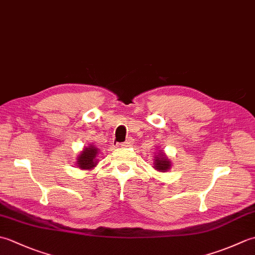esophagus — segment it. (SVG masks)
<instances>
[{
  "instance_id": "34e87169",
  "label": "esophagus",
  "mask_w": 255,
  "mask_h": 255,
  "mask_svg": "<svg viewBox=\"0 0 255 255\" xmlns=\"http://www.w3.org/2000/svg\"><path fill=\"white\" fill-rule=\"evenodd\" d=\"M131 144H132V140L131 139H128L125 142L119 143V147H121V148H126V147H129V145H131Z\"/></svg>"
}]
</instances>
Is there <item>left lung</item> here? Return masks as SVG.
Returning <instances> with one entry per match:
<instances>
[{
  "mask_svg": "<svg viewBox=\"0 0 255 255\" xmlns=\"http://www.w3.org/2000/svg\"><path fill=\"white\" fill-rule=\"evenodd\" d=\"M172 166L171 160L167 158L163 150H158V154L154 155L153 159V169L159 172L170 171Z\"/></svg>",
  "mask_w": 255,
  "mask_h": 255,
  "instance_id": "left-lung-1",
  "label": "left lung"
}]
</instances>
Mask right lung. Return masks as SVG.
Instances as JSON below:
<instances>
[{"mask_svg":"<svg viewBox=\"0 0 255 255\" xmlns=\"http://www.w3.org/2000/svg\"><path fill=\"white\" fill-rule=\"evenodd\" d=\"M99 153L100 149L96 148L94 144H90L88 147H84L81 151L80 154L78 155L77 161H75V164L77 167L84 171H90L93 170L94 167L99 163Z\"/></svg>","mask_w":255,"mask_h":255,"instance_id":"1","label":"right lung"}]
</instances>
